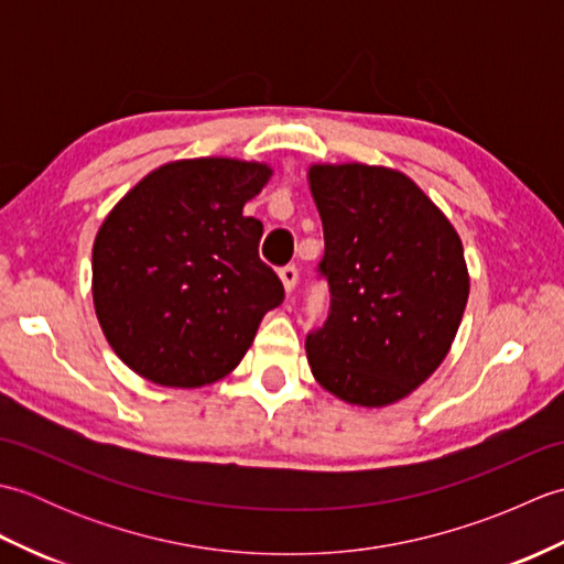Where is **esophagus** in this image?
Here are the masks:
<instances>
[{
    "label": "esophagus",
    "mask_w": 564,
    "mask_h": 564,
    "mask_svg": "<svg viewBox=\"0 0 564 564\" xmlns=\"http://www.w3.org/2000/svg\"><path fill=\"white\" fill-rule=\"evenodd\" d=\"M279 275H281V283H283L285 293L291 295L295 291V283H297V269L295 267H283Z\"/></svg>",
    "instance_id": "1"
}]
</instances>
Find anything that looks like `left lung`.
Listing matches in <instances>:
<instances>
[{
  "label": "left lung",
  "instance_id": "8db88e82",
  "mask_svg": "<svg viewBox=\"0 0 564 564\" xmlns=\"http://www.w3.org/2000/svg\"><path fill=\"white\" fill-rule=\"evenodd\" d=\"M325 227L319 271L332 305L305 351L322 388L349 404L388 406L434 373L460 327L470 275L441 208L390 166L310 164Z\"/></svg>",
  "mask_w": 564,
  "mask_h": 564
}]
</instances>
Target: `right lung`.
Returning <instances> with one entry per match:
<instances>
[{
    "label": "right lung",
    "mask_w": 564,
    "mask_h": 564,
    "mask_svg": "<svg viewBox=\"0 0 564 564\" xmlns=\"http://www.w3.org/2000/svg\"><path fill=\"white\" fill-rule=\"evenodd\" d=\"M267 162H166L116 203L91 249L106 341L138 376L203 388L232 373L283 285L259 259L263 225L242 213Z\"/></svg>",
    "instance_id": "add662e5"
}]
</instances>
